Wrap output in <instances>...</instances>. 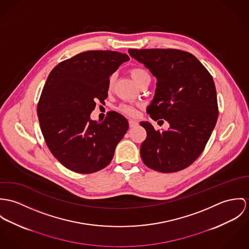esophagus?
Listing matches in <instances>:
<instances>
[{
    "instance_id": "obj_1",
    "label": "esophagus",
    "mask_w": 249,
    "mask_h": 249,
    "mask_svg": "<svg viewBox=\"0 0 249 249\" xmlns=\"http://www.w3.org/2000/svg\"><path fill=\"white\" fill-rule=\"evenodd\" d=\"M138 125V121H136V120H134V119H130L129 120V126L131 127V128H134V127H137Z\"/></svg>"
}]
</instances>
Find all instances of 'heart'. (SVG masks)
<instances>
[{
    "instance_id": "heart-1",
    "label": "heart",
    "mask_w": 249,
    "mask_h": 249,
    "mask_svg": "<svg viewBox=\"0 0 249 249\" xmlns=\"http://www.w3.org/2000/svg\"><path fill=\"white\" fill-rule=\"evenodd\" d=\"M131 75L133 77V79L135 80V82L138 84V86L141 85L146 81H149L151 79L150 77V73L148 72V71L142 67H136V68H133L131 70ZM114 82V75H111V77L109 78V82H108V86H109V89L112 88V85ZM118 110L127 114V115H131V116H134L136 115L137 111L134 107L130 106V105H126V104H122L118 107Z\"/></svg>"
}]
</instances>
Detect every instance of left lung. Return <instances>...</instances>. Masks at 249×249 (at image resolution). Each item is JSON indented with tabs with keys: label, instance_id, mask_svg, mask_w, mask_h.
Listing matches in <instances>:
<instances>
[{
	"label": "left lung",
	"instance_id": "8db88e82",
	"mask_svg": "<svg viewBox=\"0 0 249 249\" xmlns=\"http://www.w3.org/2000/svg\"><path fill=\"white\" fill-rule=\"evenodd\" d=\"M158 83L147 113L155 121L167 120V131L140 122L147 137L141 143L144 164L158 172L174 173L191 165L210 138L219 115L213 78L191 53L175 49L132 50Z\"/></svg>",
	"mask_w": 249,
	"mask_h": 249
}]
</instances>
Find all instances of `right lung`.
<instances>
[{"label":"right lung","mask_w":249,"mask_h":249,"mask_svg":"<svg viewBox=\"0 0 249 249\" xmlns=\"http://www.w3.org/2000/svg\"><path fill=\"white\" fill-rule=\"evenodd\" d=\"M130 58L111 51H89L59 63L42 90L37 114L46 143L57 160L71 171L91 174L109 165L128 120L109 111L92 121L96 101L108 97L109 78Z\"/></svg>","instance_id":"1"}]
</instances>
